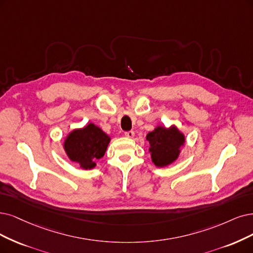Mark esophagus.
Instances as JSON below:
<instances>
[{
  "label": "esophagus",
  "mask_w": 253,
  "mask_h": 253,
  "mask_svg": "<svg viewBox=\"0 0 253 253\" xmlns=\"http://www.w3.org/2000/svg\"><path fill=\"white\" fill-rule=\"evenodd\" d=\"M125 136H126V137H129V138L133 137V136H134V131H132V130H130V131H126V132H125Z\"/></svg>",
  "instance_id": "34e87169"
}]
</instances>
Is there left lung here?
<instances>
[{
  "instance_id": "1",
  "label": "left lung",
  "mask_w": 253,
  "mask_h": 253,
  "mask_svg": "<svg viewBox=\"0 0 253 253\" xmlns=\"http://www.w3.org/2000/svg\"><path fill=\"white\" fill-rule=\"evenodd\" d=\"M150 143L152 162L157 167H165L172 164L179 154V148L184 143V136L176 127L166 129L157 127L154 131L147 134Z\"/></svg>"
}]
</instances>
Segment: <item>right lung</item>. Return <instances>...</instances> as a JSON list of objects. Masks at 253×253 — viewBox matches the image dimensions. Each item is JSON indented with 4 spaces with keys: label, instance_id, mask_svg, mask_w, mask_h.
I'll list each match as a JSON object with an SVG mask.
<instances>
[{
    "label": "right lung",
    "instance_id": "right-lung-1",
    "mask_svg": "<svg viewBox=\"0 0 253 253\" xmlns=\"http://www.w3.org/2000/svg\"><path fill=\"white\" fill-rule=\"evenodd\" d=\"M110 138L93 124L74 130L64 142V150L72 162L83 169H91L95 161L104 155Z\"/></svg>",
    "mask_w": 253,
    "mask_h": 253
}]
</instances>
